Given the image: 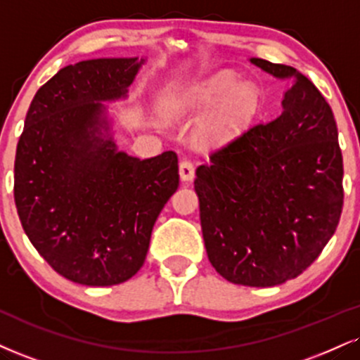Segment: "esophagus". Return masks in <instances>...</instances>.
Returning a JSON list of instances; mask_svg holds the SVG:
<instances>
[{"instance_id": "esophagus-1", "label": "esophagus", "mask_w": 360, "mask_h": 360, "mask_svg": "<svg viewBox=\"0 0 360 360\" xmlns=\"http://www.w3.org/2000/svg\"><path fill=\"white\" fill-rule=\"evenodd\" d=\"M179 176L181 179L186 181H193L194 177V164L189 161V159H183V161L179 162Z\"/></svg>"}]
</instances>
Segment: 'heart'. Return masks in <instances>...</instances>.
Listing matches in <instances>:
<instances>
[{"mask_svg": "<svg viewBox=\"0 0 360 360\" xmlns=\"http://www.w3.org/2000/svg\"><path fill=\"white\" fill-rule=\"evenodd\" d=\"M216 107L206 125L211 142H226L248 129L262 110V92L255 84H238L233 73L221 72L194 86L176 101L179 114H194Z\"/></svg>", "mask_w": 360, "mask_h": 360, "instance_id": "obj_1", "label": "heart"}]
</instances>
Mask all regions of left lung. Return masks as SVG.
Returning a JSON list of instances; mask_svg holds the SVG:
<instances>
[{
	"label": "left lung",
	"mask_w": 360,
	"mask_h": 360,
	"mask_svg": "<svg viewBox=\"0 0 360 360\" xmlns=\"http://www.w3.org/2000/svg\"><path fill=\"white\" fill-rule=\"evenodd\" d=\"M290 89L283 112L255 124L196 169L199 216L211 265L246 287H275L326 248L344 206V164L332 109L293 67L251 58Z\"/></svg>",
	"instance_id": "8db88e82"
}]
</instances>
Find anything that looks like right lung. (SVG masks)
Returning a JSON list of instances; mask_svg holds the SVG:
<instances>
[{
    "label": "right lung",
    "mask_w": 360,
    "mask_h": 360,
    "mask_svg": "<svg viewBox=\"0 0 360 360\" xmlns=\"http://www.w3.org/2000/svg\"><path fill=\"white\" fill-rule=\"evenodd\" d=\"M142 63L97 58L62 68L34 94L16 146L21 226L56 274L75 283L132 278L179 186L174 150L141 161L103 134L102 102L125 97Z\"/></svg>",
    "instance_id": "obj_1"
}]
</instances>
